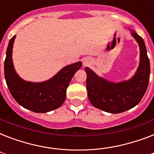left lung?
I'll list each match as a JSON object with an SVG mask.
<instances>
[{
	"label": "left lung",
	"mask_w": 154,
	"mask_h": 154,
	"mask_svg": "<svg viewBox=\"0 0 154 154\" xmlns=\"http://www.w3.org/2000/svg\"><path fill=\"white\" fill-rule=\"evenodd\" d=\"M131 34L140 47V63L136 73L128 81L111 82L86 67V88L89 101L94 107L110 113H119L136 106L148 87L150 65L143 39L134 30Z\"/></svg>",
	"instance_id": "1"
}]
</instances>
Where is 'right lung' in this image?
<instances>
[{
  "label": "right lung",
  "instance_id": "add662e5",
  "mask_svg": "<svg viewBox=\"0 0 154 154\" xmlns=\"http://www.w3.org/2000/svg\"><path fill=\"white\" fill-rule=\"evenodd\" d=\"M15 37L8 42L5 60V78L13 97L22 107L35 112L43 113L59 108L65 102L66 89L82 63L65 66L46 82H26L18 76L13 66L12 53Z\"/></svg>",
  "mask_w": 154,
  "mask_h": 154
}]
</instances>
